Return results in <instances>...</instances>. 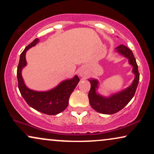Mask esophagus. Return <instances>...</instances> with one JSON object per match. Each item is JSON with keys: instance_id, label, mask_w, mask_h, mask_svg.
I'll return each instance as SVG.
<instances>
[{"instance_id": "1", "label": "esophagus", "mask_w": 154, "mask_h": 154, "mask_svg": "<svg viewBox=\"0 0 154 154\" xmlns=\"http://www.w3.org/2000/svg\"><path fill=\"white\" fill-rule=\"evenodd\" d=\"M79 75H80V76L85 75V72L84 71H81L80 72H79Z\"/></svg>"}]
</instances>
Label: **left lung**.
<instances>
[{"label": "left lung", "instance_id": "obj_1", "mask_svg": "<svg viewBox=\"0 0 154 154\" xmlns=\"http://www.w3.org/2000/svg\"><path fill=\"white\" fill-rule=\"evenodd\" d=\"M116 49L117 52L124 55L129 59V62L133 66L132 72L135 74V77L132 84L128 88L119 93L111 95L109 98H104L97 94L95 91L98 87V81L93 79H89L91 85V90L88 93L90 104L94 110L104 114H115L122 110L133 98L140 79L137 64L132 51L123 45H120Z\"/></svg>", "mask_w": 154, "mask_h": 154}]
</instances>
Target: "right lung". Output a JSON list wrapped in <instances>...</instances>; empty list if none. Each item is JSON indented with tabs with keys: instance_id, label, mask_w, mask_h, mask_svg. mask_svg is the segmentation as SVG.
<instances>
[{
	"instance_id": "right-lung-1",
	"label": "right lung",
	"mask_w": 154,
	"mask_h": 154,
	"mask_svg": "<svg viewBox=\"0 0 154 154\" xmlns=\"http://www.w3.org/2000/svg\"><path fill=\"white\" fill-rule=\"evenodd\" d=\"M38 42V39H35L20 55L17 67L18 88L21 95L29 106L48 115H56L68 106L70 95L78 84L79 78L76 75L73 79L63 81L54 89L46 92H37L26 88L22 77V69L26 64V51L36 45Z\"/></svg>"
}]
</instances>
